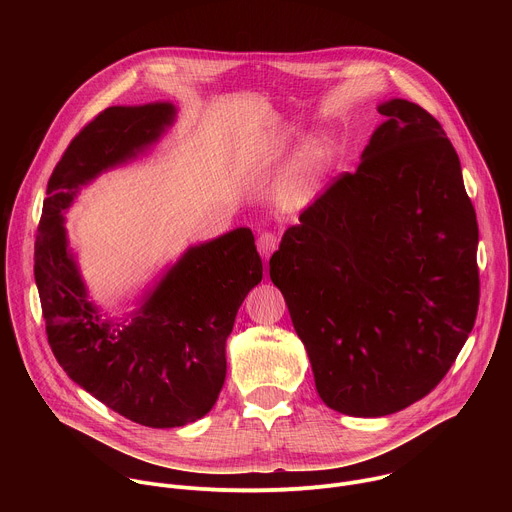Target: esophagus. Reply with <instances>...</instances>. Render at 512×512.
I'll use <instances>...</instances> for the list:
<instances>
[{
  "label": "esophagus",
  "instance_id": "obj_1",
  "mask_svg": "<svg viewBox=\"0 0 512 512\" xmlns=\"http://www.w3.org/2000/svg\"><path fill=\"white\" fill-rule=\"evenodd\" d=\"M257 249L261 253L263 259H269V255L277 249V237L273 233H263L259 239H257Z\"/></svg>",
  "mask_w": 512,
  "mask_h": 512
}]
</instances>
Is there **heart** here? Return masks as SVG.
<instances>
[{
  "label": "heart",
  "mask_w": 512,
  "mask_h": 512,
  "mask_svg": "<svg viewBox=\"0 0 512 512\" xmlns=\"http://www.w3.org/2000/svg\"><path fill=\"white\" fill-rule=\"evenodd\" d=\"M283 141V137H279ZM334 160V150L332 145L324 139H314L312 143L306 145V150L302 152L296 168L291 170L287 176V190L294 194H306L316 186V182L328 172Z\"/></svg>",
  "instance_id": "1"
}]
</instances>
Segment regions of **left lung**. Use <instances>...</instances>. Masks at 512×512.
<instances>
[{
    "label": "left lung",
    "mask_w": 512,
    "mask_h": 512,
    "mask_svg": "<svg viewBox=\"0 0 512 512\" xmlns=\"http://www.w3.org/2000/svg\"><path fill=\"white\" fill-rule=\"evenodd\" d=\"M356 172L338 176L269 259L320 399L383 417L437 387L474 328L478 223L440 121L381 103Z\"/></svg>",
    "instance_id": "1"
}]
</instances>
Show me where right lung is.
<instances>
[{"label":"right lung","mask_w":512,"mask_h":512,"mask_svg":"<svg viewBox=\"0 0 512 512\" xmlns=\"http://www.w3.org/2000/svg\"><path fill=\"white\" fill-rule=\"evenodd\" d=\"M176 119L172 103L109 107L56 164L34 245V277L48 344L64 373L119 415L145 427L204 417L227 377L225 346L237 312L263 277L251 229L190 247L148 291L131 322L101 320L89 302L62 212L81 186L135 160Z\"/></svg>","instance_id":"right-lung-1"}]
</instances>
